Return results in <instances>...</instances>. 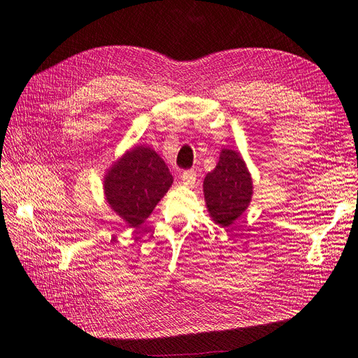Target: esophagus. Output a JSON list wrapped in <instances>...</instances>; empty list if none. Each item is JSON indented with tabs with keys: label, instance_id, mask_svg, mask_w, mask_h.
I'll return each mask as SVG.
<instances>
[{
	"label": "esophagus",
	"instance_id": "34e87169",
	"mask_svg": "<svg viewBox=\"0 0 358 358\" xmlns=\"http://www.w3.org/2000/svg\"><path fill=\"white\" fill-rule=\"evenodd\" d=\"M180 180L185 187H194V183L196 180V171H194V170L183 171V173L180 175Z\"/></svg>",
	"mask_w": 358,
	"mask_h": 358
}]
</instances>
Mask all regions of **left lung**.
Here are the masks:
<instances>
[{"label": "left lung", "mask_w": 358, "mask_h": 358, "mask_svg": "<svg viewBox=\"0 0 358 358\" xmlns=\"http://www.w3.org/2000/svg\"><path fill=\"white\" fill-rule=\"evenodd\" d=\"M204 198L213 220L226 227L250 206L251 175L239 152L222 150L219 163L204 179Z\"/></svg>", "instance_id": "obj_1"}]
</instances>
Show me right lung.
I'll list each match as a JSON object with an SVG mask.
<instances>
[{
  "instance_id": "right-lung-1",
  "label": "right lung",
  "mask_w": 358,
  "mask_h": 358,
  "mask_svg": "<svg viewBox=\"0 0 358 358\" xmlns=\"http://www.w3.org/2000/svg\"><path fill=\"white\" fill-rule=\"evenodd\" d=\"M173 176L162 157L148 147L126 151L104 178L110 207L132 227L144 223L169 191Z\"/></svg>"
}]
</instances>
